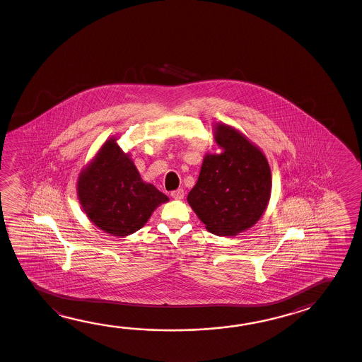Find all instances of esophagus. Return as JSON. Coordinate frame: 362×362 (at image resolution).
I'll return each instance as SVG.
<instances>
[{
	"label": "esophagus",
	"instance_id": "1",
	"mask_svg": "<svg viewBox=\"0 0 362 362\" xmlns=\"http://www.w3.org/2000/svg\"><path fill=\"white\" fill-rule=\"evenodd\" d=\"M171 197L176 200H181V199H184V190L177 189V190L172 191Z\"/></svg>",
	"mask_w": 362,
	"mask_h": 362
}]
</instances>
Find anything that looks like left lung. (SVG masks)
Segmentation results:
<instances>
[{
	"mask_svg": "<svg viewBox=\"0 0 362 362\" xmlns=\"http://www.w3.org/2000/svg\"><path fill=\"white\" fill-rule=\"evenodd\" d=\"M214 139L224 149L206 154L187 202L210 233L235 235L264 214L271 195L264 154L238 130L216 125Z\"/></svg>",
	"mask_w": 362,
	"mask_h": 362,
	"instance_id": "obj_1",
	"label": "left lung"
}]
</instances>
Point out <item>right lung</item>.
<instances>
[{"mask_svg":"<svg viewBox=\"0 0 362 362\" xmlns=\"http://www.w3.org/2000/svg\"><path fill=\"white\" fill-rule=\"evenodd\" d=\"M77 191L88 219L117 237L139 230L149 216L168 197L153 185L141 181L128 154L117 144L106 141L95 160L81 172Z\"/></svg>","mask_w":362,"mask_h":362,"instance_id":"add662e5","label":"right lung"}]
</instances>
